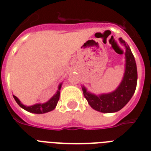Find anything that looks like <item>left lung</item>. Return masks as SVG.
Instances as JSON below:
<instances>
[{"instance_id":"1","label":"left lung","mask_w":151,"mask_h":151,"mask_svg":"<svg viewBox=\"0 0 151 151\" xmlns=\"http://www.w3.org/2000/svg\"><path fill=\"white\" fill-rule=\"evenodd\" d=\"M120 42L125 47V70L122 82L115 91L99 96L90 93L83 86V94L94 110L102 113H114L124 107L133 96L137 84V68L133 55L122 38Z\"/></svg>"}]
</instances>
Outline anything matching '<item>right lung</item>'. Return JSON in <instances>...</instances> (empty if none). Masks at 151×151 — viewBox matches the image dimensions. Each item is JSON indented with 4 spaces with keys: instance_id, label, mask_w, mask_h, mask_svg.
<instances>
[{
    "instance_id": "right-lung-1",
    "label": "right lung",
    "mask_w": 151,
    "mask_h": 151,
    "mask_svg": "<svg viewBox=\"0 0 151 151\" xmlns=\"http://www.w3.org/2000/svg\"><path fill=\"white\" fill-rule=\"evenodd\" d=\"M61 86L62 84H60L59 85V90L48 102H46L45 103H37V104H34V105L30 106H27L23 105L15 96H13V97H14L15 100L16 101V103L19 104V106L23 108L24 110H26L28 112L34 113V114H45V113L52 111V110H54L55 108L57 103H58V101L59 99V96H60V92L59 91H60Z\"/></svg>"
}]
</instances>
